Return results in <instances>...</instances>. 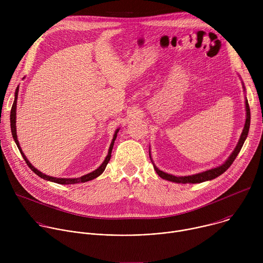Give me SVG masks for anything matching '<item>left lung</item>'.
<instances>
[{"mask_svg": "<svg viewBox=\"0 0 263 263\" xmlns=\"http://www.w3.org/2000/svg\"><path fill=\"white\" fill-rule=\"evenodd\" d=\"M242 88H243V91L246 92V87H245V84L242 82ZM246 123H245V127H243V130L241 132V135L239 137V140L234 148V151L231 153V155L228 157V159L224 161L222 164L216 166V167H213V168H210V170H207L205 172H202V173H199V174H195V175H191V176H174V175H171V174H167L161 170H159L153 162L152 158H151V152L148 151V154H149V158H151V161L154 165V170L156 171V173L158 174V176L164 180H167V181H171V182H175V183H183V184H186V183H202V182H205V181H209V180H212L218 176H220L221 174H223L224 172H226L230 165L233 163V161L235 160L236 156L238 155V153L240 152V149L243 145V142L245 140L247 139L248 137V133H249V129H250V122H251V112H250V107H249V103H248V100L246 98Z\"/></svg>", "mask_w": 263, "mask_h": 263, "instance_id": "left-lung-1", "label": "left lung"}]
</instances>
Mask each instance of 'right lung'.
Here are the masks:
<instances>
[{"label":"right lung","mask_w":263,"mask_h":263,"mask_svg":"<svg viewBox=\"0 0 263 263\" xmlns=\"http://www.w3.org/2000/svg\"><path fill=\"white\" fill-rule=\"evenodd\" d=\"M17 95H18V86L16 87L15 89V93H14V102H13V105H12V108H11V112H10V126H11V132H12V136H13V139L20 149V152L23 156V158L25 159L27 165L31 168V171H33L37 176H40L41 178L45 179V180H48V181H51V182H54V183H58V184H63V185H67V184H77V183H84V182H87V181H90L97 177H99L101 174H103V172L105 171L110 158H111V152H112V148H114V144H115V140L118 136V132L120 130L117 129L116 132H115V135H114V138H112V141L110 143V146H109V149H108V154L105 158V160L103 161V163L97 168L93 172L89 173V174H86L82 177H79V178H56V177H51V176H48L42 172H40L37 168H35L31 163L30 161L27 159V157L25 156L23 149L21 148V145H20V142H18V139H17V135H16V103H17Z\"/></svg>","instance_id":"right-lung-1"}]
</instances>
